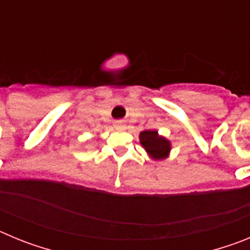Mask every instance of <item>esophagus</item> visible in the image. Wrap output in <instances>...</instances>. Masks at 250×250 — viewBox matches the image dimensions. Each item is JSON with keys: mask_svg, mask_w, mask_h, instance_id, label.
Listing matches in <instances>:
<instances>
[{"mask_svg": "<svg viewBox=\"0 0 250 250\" xmlns=\"http://www.w3.org/2000/svg\"><path fill=\"white\" fill-rule=\"evenodd\" d=\"M115 127L118 130H124L125 129V126H124V124L121 123V121H118V123H115Z\"/></svg>", "mask_w": 250, "mask_h": 250, "instance_id": "esophagus-1", "label": "esophagus"}]
</instances>
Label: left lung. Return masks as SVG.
Here are the masks:
<instances>
[{
	"mask_svg": "<svg viewBox=\"0 0 250 250\" xmlns=\"http://www.w3.org/2000/svg\"><path fill=\"white\" fill-rule=\"evenodd\" d=\"M141 146L152 160H164L169 156L171 143L164 136L159 135L158 130H144L139 135Z\"/></svg>",
	"mask_w": 250,
	"mask_h": 250,
	"instance_id": "obj_1",
	"label": "left lung"
}]
</instances>
